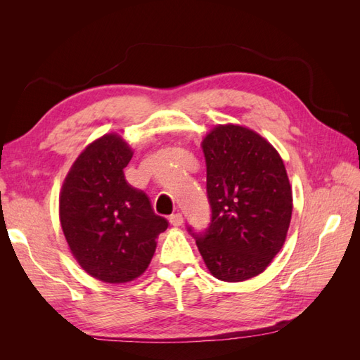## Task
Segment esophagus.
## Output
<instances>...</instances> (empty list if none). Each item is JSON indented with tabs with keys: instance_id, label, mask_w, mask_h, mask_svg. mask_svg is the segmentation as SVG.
<instances>
[{
	"instance_id": "obj_1",
	"label": "esophagus",
	"mask_w": 360,
	"mask_h": 360,
	"mask_svg": "<svg viewBox=\"0 0 360 360\" xmlns=\"http://www.w3.org/2000/svg\"><path fill=\"white\" fill-rule=\"evenodd\" d=\"M169 222L174 226H180L183 224V214L181 213H174L169 216Z\"/></svg>"
}]
</instances>
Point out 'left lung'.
Instances as JSON below:
<instances>
[{
  "label": "left lung",
  "instance_id": "1",
  "mask_svg": "<svg viewBox=\"0 0 360 360\" xmlns=\"http://www.w3.org/2000/svg\"><path fill=\"white\" fill-rule=\"evenodd\" d=\"M210 224L195 237L210 274L240 282L264 271L285 242L292 193L278 151L243 126H216L202 139Z\"/></svg>",
  "mask_w": 360,
  "mask_h": 360
}]
</instances>
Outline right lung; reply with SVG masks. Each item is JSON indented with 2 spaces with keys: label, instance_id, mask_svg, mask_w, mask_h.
I'll use <instances>...</instances> for the list:
<instances>
[{
  "label": "right lung",
  "instance_id": "obj_1",
  "mask_svg": "<svg viewBox=\"0 0 360 360\" xmlns=\"http://www.w3.org/2000/svg\"><path fill=\"white\" fill-rule=\"evenodd\" d=\"M132 155L122 136L103 135L75 160L60 193V222L73 257L110 284L143 275L168 228L147 193L126 181Z\"/></svg>",
  "mask_w": 360,
  "mask_h": 360
}]
</instances>
